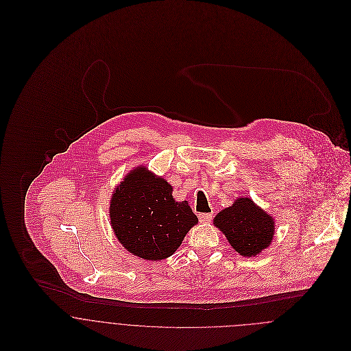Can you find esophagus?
Masks as SVG:
<instances>
[{
	"instance_id": "34e87169",
	"label": "esophagus",
	"mask_w": 351,
	"mask_h": 351,
	"mask_svg": "<svg viewBox=\"0 0 351 351\" xmlns=\"http://www.w3.org/2000/svg\"><path fill=\"white\" fill-rule=\"evenodd\" d=\"M199 219H200V221L202 224H206V223H209V221L212 220V215H210V213H200V215H199Z\"/></svg>"
}]
</instances>
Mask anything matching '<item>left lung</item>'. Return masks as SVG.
Wrapping results in <instances>:
<instances>
[{
    "label": "left lung",
    "instance_id": "left-lung-1",
    "mask_svg": "<svg viewBox=\"0 0 351 351\" xmlns=\"http://www.w3.org/2000/svg\"><path fill=\"white\" fill-rule=\"evenodd\" d=\"M213 224L234 250L247 258L267 249L274 237V219L249 197H239L220 210Z\"/></svg>",
    "mask_w": 351,
    "mask_h": 351
}]
</instances>
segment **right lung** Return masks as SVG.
Wrapping results in <instances>:
<instances>
[{
    "label": "right lung",
    "mask_w": 351,
    "mask_h": 351,
    "mask_svg": "<svg viewBox=\"0 0 351 351\" xmlns=\"http://www.w3.org/2000/svg\"><path fill=\"white\" fill-rule=\"evenodd\" d=\"M109 217L123 247L147 261L173 255L199 223L188 201L174 200L171 185L145 166L131 170L116 186Z\"/></svg>",
    "instance_id": "add662e5"
}]
</instances>
